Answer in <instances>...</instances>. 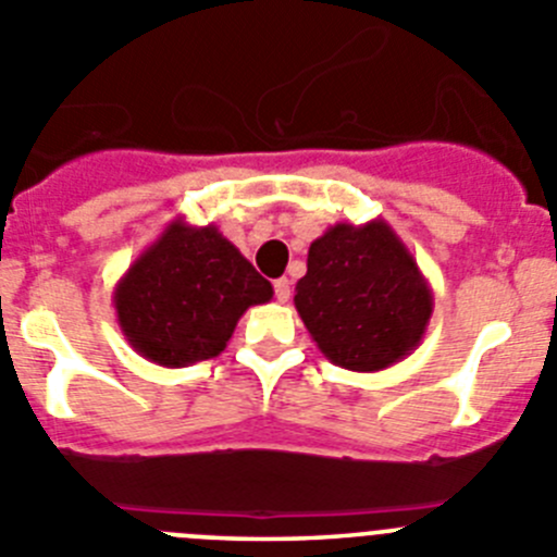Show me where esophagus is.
<instances>
[{
  "mask_svg": "<svg viewBox=\"0 0 557 557\" xmlns=\"http://www.w3.org/2000/svg\"><path fill=\"white\" fill-rule=\"evenodd\" d=\"M274 297H277V302H288L290 299V280L288 277L274 280Z\"/></svg>",
  "mask_w": 557,
  "mask_h": 557,
  "instance_id": "34e87169",
  "label": "esophagus"
}]
</instances>
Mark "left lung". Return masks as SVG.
I'll list each match as a JSON object with an SVG mask.
<instances>
[{"mask_svg": "<svg viewBox=\"0 0 557 557\" xmlns=\"http://www.w3.org/2000/svg\"><path fill=\"white\" fill-rule=\"evenodd\" d=\"M294 305L330 363L380 372L422 344L433 288L385 219L338 222L310 244Z\"/></svg>", "mask_w": 557, "mask_h": 557, "instance_id": "obj_1", "label": "left lung"}]
</instances>
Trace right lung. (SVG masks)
<instances>
[{
  "label": "right lung",
  "mask_w": 557,
  "mask_h": 557,
  "mask_svg": "<svg viewBox=\"0 0 557 557\" xmlns=\"http://www.w3.org/2000/svg\"><path fill=\"white\" fill-rule=\"evenodd\" d=\"M272 294V283L216 224L174 219L122 274L113 308L135 352L180 369L224 352L247 308Z\"/></svg>",
  "instance_id": "obj_1"
}]
</instances>
